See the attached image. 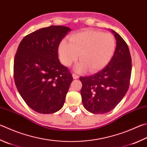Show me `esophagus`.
I'll use <instances>...</instances> for the list:
<instances>
[{"mask_svg":"<svg viewBox=\"0 0 147 147\" xmlns=\"http://www.w3.org/2000/svg\"><path fill=\"white\" fill-rule=\"evenodd\" d=\"M73 77L74 79H77V78H79V76L78 75V74L73 73Z\"/></svg>","mask_w":147,"mask_h":147,"instance_id":"obj_1","label":"esophagus"}]
</instances>
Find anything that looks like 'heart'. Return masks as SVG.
Listing matches in <instances>:
<instances>
[{"label": "heart", "mask_w": 147, "mask_h": 147, "mask_svg": "<svg viewBox=\"0 0 147 147\" xmlns=\"http://www.w3.org/2000/svg\"><path fill=\"white\" fill-rule=\"evenodd\" d=\"M114 36L98 30H85L73 34L69 42L63 40L58 47L59 58L63 65L69 67L79 58L74 69L82 73L100 71L110 62L116 51Z\"/></svg>", "instance_id": "obj_1"}]
</instances>
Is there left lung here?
Segmentation results:
<instances>
[{"mask_svg": "<svg viewBox=\"0 0 147 147\" xmlns=\"http://www.w3.org/2000/svg\"><path fill=\"white\" fill-rule=\"evenodd\" d=\"M116 48L108 65L94 75L80 77L85 109L93 114H105L116 107L129 89L132 60L126 42L113 30Z\"/></svg>", "mask_w": 147, "mask_h": 147, "instance_id": "1", "label": "left lung"}]
</instances>
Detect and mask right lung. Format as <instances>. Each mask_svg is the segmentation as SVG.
<instances>
[{
	"instance_id": "right-lung-1",
	"label": "right lung",
	"mask_w": 147,
	"mask_h": 147,
	"mask_svg": "<svg viewBox=\"0 0 147 147\" xmlns=\"http://www.w3.org/2000/svg\"><path fill=\"white\" fill-rule=\"evenodd\" d=\"M71 29L51 26L28 34L20 42L14 59L13 76L26 104L41 114L62 108L73 76L58 59L61 40Z\"/></svg>"
}]
</instances>
